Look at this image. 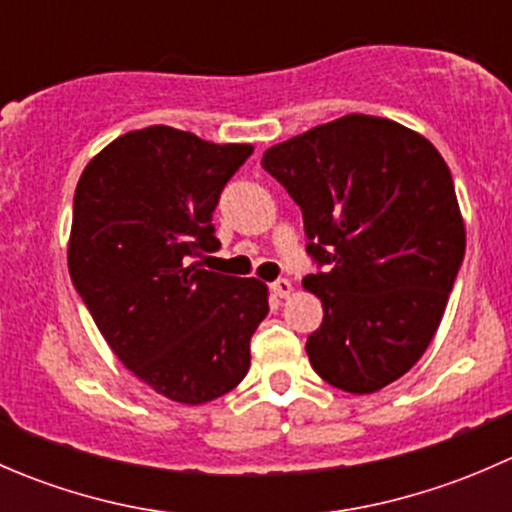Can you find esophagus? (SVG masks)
Here are the masks:
<instances>
[{"instance_id": "obj_1", "label": "esophagus", "mask_w": 512, "mask_h": 512, "mask_svg": "<svg viewBox=\"0 0 512 512\" xmlns=\"http://www.w3.org/2000/svg\"><path fill=\"white\" fill-rule=\"evenodd\" d=\"M270 289H272V294H275V297L287 299L289 294H292V282H289V280H277V282H272Z\"/></svg>"}]
</instances>
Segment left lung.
Listing matches in <instances>:
<instances>
[{
  "mask_svg": "<svg viewBox=\"0 0 512 512\" xmlns=\"http://www.w3.org/2000/svg\"><path fill=\"white\" fill-rule=\"evenodd\" d=\"M262 168L302 208L307 252L327 265L302 280L324 319L312 369L349 394L401 379L431 344L466 252L451 170L428 138L349 113L267 148Z\"/></svg>",
  "mask_w": 512,
  "mask_h": 512,
  "instance_id": "8db88e82",
  "label": "left lung"
}]
</instances>
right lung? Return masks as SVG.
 Returning <instances> with one entry per match:
<instances>
[{"instance_id": "right-lung-1", "label": "right lung", "mask_w": 512, "mask_h": 512, "mask_svg": "<svg viewBox=\"0 0 512 512\" xmlns=\"http://www.w3.org/2000/svg\"><path fill=\"white\" fill-rule=\"evenodd\" d=\"M250 143L170 126L128 131L89 160L74 195L69 272L126 369L185 406L235 389L270 312L265 282L203 270L213 210Z\"/></svg>"}]
</instances>
